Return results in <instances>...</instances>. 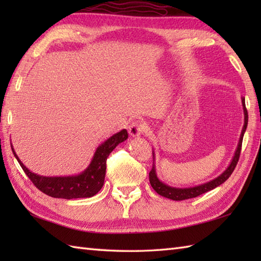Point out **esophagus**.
Wrapping results in <instances>:
<instances>
[{
	"label": "esophagus",
	"instance_id": "34e87169",
	"mask_svg": "<svg viewBox=\"0 0 261 261\" xmlns=\"http://www.w3.org/2000/svg\"><path fill=\"white\" fill-rule=\"evenodd\" d=\"M127 131H129L130 137L138 138L146 131V126L145 124L140 123V122H132L129 127H127Z\"/></svg>",
	"mask_w": 261,
	"mask_h": 261
}]
</instances>
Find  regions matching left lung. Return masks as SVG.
Masks as SVG:
<instances>
[{
  "label": "left lung",
  "mask_w": 261,
  "mask_h": 261,
  "mask_svg": "<svg viewBox=\"0 0 261 261\" xmlns=\"http://www.w3.org/2000/svg\"><path fill=\"white\" fill-rule=\"evenodd\" d=\"M242 102V109H243V116H245V122H243V126H242V131L239 138V142H238L237 149L234 151L233 157H232L231 162L229 164L228 167L223 171L222 174H220L218 177H215L212 180L204 182V184H199L195 185L192 187H174V186H169L167 184H165L164 181L160 180L158 178L157 171H156V154H154V150L152 149V157H153V165H152V169L150 173H149V180H150V184L152 188L156 191L159 195H162L164 197H167L169 199H173V201H182V199H188V198H193L196 197L201 194L206 193L208 191L214 190L215 187L220 186L221 184L229 178L231 174L233 173V170L236 168V166L238 164V160H239L240 157V152H241V146H242V139H243V135L247 130V125H248V112L246 109V102L245 98H241Z\"/></svg>",
  "instance_id": "8db88e82"
}]
</instances>
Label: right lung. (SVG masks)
Listing matches in <instances>:
<instances>
[{"instance_id": "add662e5", "label": "right lung", "mask_w": 261, "mask_h": 261, "mask_svg": "<svg viewBox=\"0 0 261 261\" xmlns=\"http://www.w3.org/2000/svg\"><path fill=\"white\" fill-rule=\"evenodd\" d=\"M126 139L127 132L125 129L121 130L118 134H114L96 148L90 165L82 173L69 176H41L32 173L21 162L12 145H11V148H12L14 157L18 160L22 169L24 170V173L35 186L38 187V190L51 197L71 199L92 197L99 192L104 184L109 154L119 143Z\"/></svg>"}]
</instances>
